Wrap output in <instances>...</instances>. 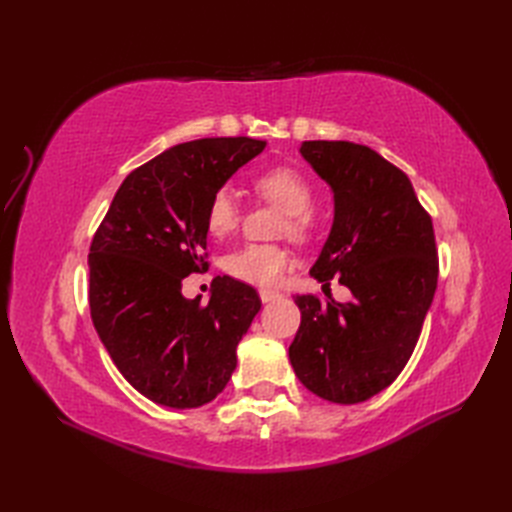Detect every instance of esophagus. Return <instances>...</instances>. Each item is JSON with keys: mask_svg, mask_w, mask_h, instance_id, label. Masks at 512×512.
<instances>
[{"mask_svg": "<svg viewBox=\"0 0 512 512\" xmlns=\"http://www.w3.org/2000/svg\"><path fill=\"white\" fill-rule=\"evenodd\" d=\"M277 297H280V292L267 290V288H262V290H260V299H262V303H269V301H273V299H277Z\"/></svg>", "mask_w": 512, "mask_h": 512, "instance_id": "1", "label": "esophagus"}]
</instances>
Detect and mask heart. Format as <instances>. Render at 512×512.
Wrapping results in <instances>:
<instances>
[{
  "instance_id": "obj_1",
  "label": "heart",
  "mask_w": 512,
  "mask_h": 512,
  "mask_svg": "<svg viewBox=\"0 0 512 512\" xmlns=\"http://www.w3.org/2000/svg\"><path fill=\"white\" fill-rule=\"evenodd\" d=\"M252 188L258 196L271 200L286 211L282 230L292 239H305L312 228L314 188L301 170L292 166H277L254 177ZM239 224V203L230 188L215 190L205 209L207 232L215 239L230 235ZM288 250L273 243H247L224 256L222 267L228 275L256 286H273L280 275L290 267Z\"/></svg>"
}]
</instances>
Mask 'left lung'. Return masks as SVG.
<instances>
[{"instance_id": "1", "label": "left lung", "mask_w": 512, "mask_h": 512, "mask_svg": "<svg viewBox=\"0 0 512 512\" xmlns=\"http://www.w3.org/2000/svg\"><path fill=\"white\" fill-rule=\"evenodd\" d=\"M301 156L331 185L335 218L309 275L352 292L322 303L297 294L301 327L288 348L305 389L359 404L406 367L438 286L431 215L412 183L380 153L348 141H303Z\"/></svg>"}]
</instances>
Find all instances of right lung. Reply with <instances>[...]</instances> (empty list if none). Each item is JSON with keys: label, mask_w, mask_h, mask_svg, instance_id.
Segmentation results:
<instances>
[{"label": "right lung", "mask_w": 512, "mask_h": 512, "mask_svg": "<svg viewBox=\"0 0 512 512\" xmlns=\"http://www.w3.org/2000/svg\"><path fill=\"white\" fill-rule=\"evenodd\" d=\"M265 145L235 136L166 149L123 179L91 241V320L121 376L160 406L198 408L218 397L262 305L228 275L215 280L207 305L185 299L181 282L209 267L211 194Z\"/></svg>", "instance_id": "add662e5"}]
</instances>
